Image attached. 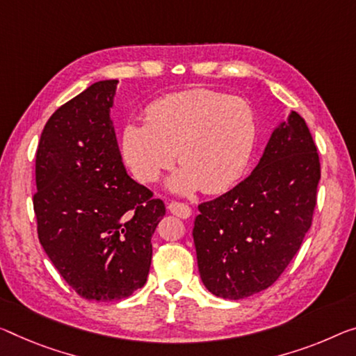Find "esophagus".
<instances>
[{
  "instance_id": "esophagus-1",
  "label": "esophagus",
  "mask_w": 356,
  "mask_h": 356,
  "mask_svg": "<svg viewBox=\"0 0 356 356\" xmlns=\"http://www.w3.org/2000/svg\"><path fill=\"white\" fill-rule=\"evenodd\" d=\"M168 210H170V213H173V215L183 218V220L189 218L191 213H193V210H191L189 205L183 204V202H177V200H173V202H170V204H168Z\"/></svg>"
}]
</instances>
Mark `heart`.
Masks as SVG:
<instances>
[{"label":"heart","mask_w":356,"mask_h":356,"mask_svg":"<svg viewBox=\"0 0 356 356\" xmlns=\"http://www.w3.org/2000/svg\"><path fill=\"white\" fill-rule=\"evenodd\" d=\"M145 114L121 132L122 159L138 181H157L175 151L181 168L167 183L175 193H221L242 177L256 143L254 113L242 98L189 89L151 102Z\"/></svg>","instance_id":"obj_1"}]
</instances>
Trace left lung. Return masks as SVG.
<instances>
[{"label": "left lung", "instance_id": "left-lung-1", "mask_svg": "<svg viewBox=\"0 0 356 356\" xmlns=\"http://www.w3.org/2000/svg\"><path fill=\"white\" fill-rule=\"evenodd\" d=\"M320 175L307 124L291 111L250 177L199 205L193 237L210 293L237 300L277 282L312 226Z\"/></svg>", "mask_w": 356, "mask_h": 356}]
</instances>
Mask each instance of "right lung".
I'll list each match as a JSON object with an SVG mask.
<instances>
[{
	"label": "right lung",
	"mask_w": 356,
	"mask_h": 356,
	"mask_svg": "<svg viewBox=\"0 0 356 356\" xmlns=\"http://www.w3.org/2000/svg\"><path fill=\"white\" fill-rule=\"evenodd\" d=\"M116 79L98 81L49 118L36 149L38 238L63 280L89 300L146 283L165 205L125 172L109 118Z\"/></svg>",
	"instance_id": "1"
}]
</instances>
